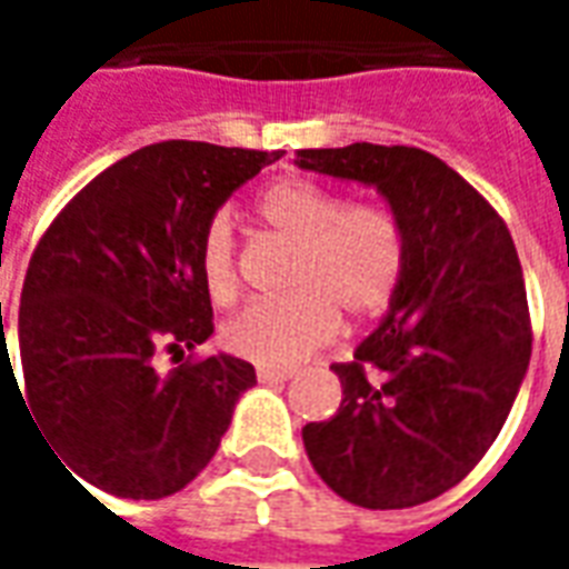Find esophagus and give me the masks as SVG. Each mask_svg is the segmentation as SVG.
I'll return each instance as SVG.
<instances>
[{"mask_svg":"<svg viewBox=\"0 0 569 569\" xmlns=\"http://www.w3.org/2000/svg\"><path fill=\"white\" fill-rule=\"evenodd\" d=\"M256 378H259L261 383H283L292 378V371L289 369H259L256 371Z\"/></svg>","mask_w":569,"mask_h":569,"instance_id":"esophagus-1","label":"esophagus"}]
</instances>
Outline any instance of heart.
Here are the masks:
<instances>
[{
	"instance_id": "b5f03b06",
	"label": "heart",
	"mask_w": 569,
	"mask_h": 569,
	"mask_svg": "<svg viewBox=\"0 0 569 569\" xmlns=\"http://www.w3.org/2000/svg\"><path fill=\"white\" fill-rule=\"evenodd\" d=\"M261 224L296 243L289 296L256 301L224 326V347L268 369H292L350 322L378 317L406 273V224L383 200H350L313 179H280L256 198ZM200 280L216 305L240 292L234 228L216 216L200 240Z\"/></svg>"
}]
</instances>
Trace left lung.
I'll return each instance as SVG.
<instances>
[{"instance_id":"1","label":"left lung","mask_w":569,"mask_h":569,"mask_svg":"<svg viewBox=\"0 0 569 569\" xmlns=\"http://www.w3.org/2000/svg\"><path fill=\"white\" fill-rule=\"evenodd\" d=\"M296 163L369 182L406 224L390 313L335 362L345 399L301 429L329 488L362 509H408L460 485L512 411L530 362L525 273L502 216L415 146L301 149Z\"/></svg>"}]
</instances>
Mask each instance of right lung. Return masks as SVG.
<instances>
[{
    "label": "right lung",
    "mask_w": 569,
    "mask_h": 569,
    "mask_svg": "<svg viewBox=\"0 0 569 569\" xmlns=\"http://www.w3.org/2000/svg\"><path fill=\"white\" fill-rule=\"evenodd\" d=\"M280 158L154 142L93 176L48 224L20 292L18 393L69 476L128 500H161L212 460L256 369L191 353L161 375L151 359L212 335L203 231L231 191ZM6 350L2 329L11 366Z\"/></svg>",
    "instance_id": "add662e5"
}]
</instances>
